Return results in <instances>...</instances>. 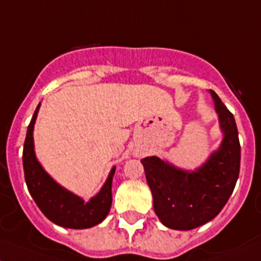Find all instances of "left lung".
Wrapping results in <instances>:
<instances>
[{
	"label": "left lung",
	"mask_w": 261,
	"mask_h": 261,
	"mask_svg": "<svg viewBox=\"0 0 261 261\" xmlns=\"http://www.w3.org/2000/svg\"><path fill=\"white\" fill-rule=\"evenodd\" d=\"M222 127L220 148L196 171H183L156 156L142 159L154 210L166 227L188 231L212 220L228 201L240 171V142L231 111L211 90Z\"/></svg>",
	"instance_id": "8db88e82"
}]
</instances>
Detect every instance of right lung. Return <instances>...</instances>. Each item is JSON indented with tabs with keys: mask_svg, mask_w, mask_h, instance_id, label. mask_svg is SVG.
<instances>
[{
	"mask_svg": "<svg viewBox=\"0 0 261 261\" xmlns=\"http://www.w3.org/2000/svg\"><path fill=\"white\" fill-rule=\"evenodd\" d=\"M38 109L39 105L37 106L30 124L28 126L22 154L23 172H25V180L30 195L39 210L43 212V215L61 227L83 229L99 224L111 208V201H113L111 185H113L115 168L111 170L106 183L98 192L97 196H94L89 201H83V199L61 187L46 174L34 154L33 128H34Z\"/></svg>",
	"mask_w": 261,
	"mask_h": 261,
	"instance_id": "obj_1",
	"label": "right lung"
}]
</instances>
